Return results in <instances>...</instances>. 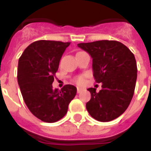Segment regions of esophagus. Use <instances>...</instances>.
<instances>
[{"mask_svg": "<svg viewBox=\"0 0 151 151\" xmlns=\"http://www.w3.org/2000/svg\"><path fill=\"white\" fill-rule=\"evenodd\" d=\"M82 88H79V87H78L77 88V91H78V93H80V92H82Z\"/></svg>", "mask_w": 151, "mask_h": 151, "instance_id": "obj_1", "label": "esophagus"}]
</instances>
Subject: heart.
<instances>
[{"label": "heart", "instance_id": "1", "mask_svg": "<svg viewBox=\"0 0 151 151\" xmlns=\"http://www.w3.org/2000/svg\"><path fill=\"white\" fill-rule=\"evenodd\" d=\"M74 81H75L76 83H78V84H79V85H81V84H83V83H84V82H85V79H84L83 77L80 76V77H78Z\"/></svg>", "mask_w": 151, "mask_h": 151}]
</instances>
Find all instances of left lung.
Returning a JSON list of instances; mask_svg holds the SVG:
<instances>
[{"mask_svg": "<svg viewBox=\"0 0 151 151\" xmlns=\"http://www.w3.org/2000/svg\"><path fill=\"white\" fill-rule=\"evenodd\" d=\"M79 47L92 57L93 76L102 90L89 88L91 98L86 107L94 119L108 122L125 111L133 99L137 81L134 55L125 45L115 40L81 43Z\"/></svg>", "mask_w": 151, "mask_h": 151, "instance_id": "obj_1", "label": "left lung"}]
</instances>
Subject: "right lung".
<instances>
[{"instance_id":"right-lung-1","label":"right lung","mask_w":151,"mask_h":151,"mask_svg":"<svg viewBox=\"0 0 151 151\" xmlns=\"http://www.w3.org/2000/svg\"><path fill=\"white\" fill-rule=\"evenodd\" d=\"M70 43L38 40L30 44L19 58L18 82L28 109L43 122H56L65 116L77 88L65 85L53 90L52 82L63 53Z\"/></svg>"}]
</instances>
